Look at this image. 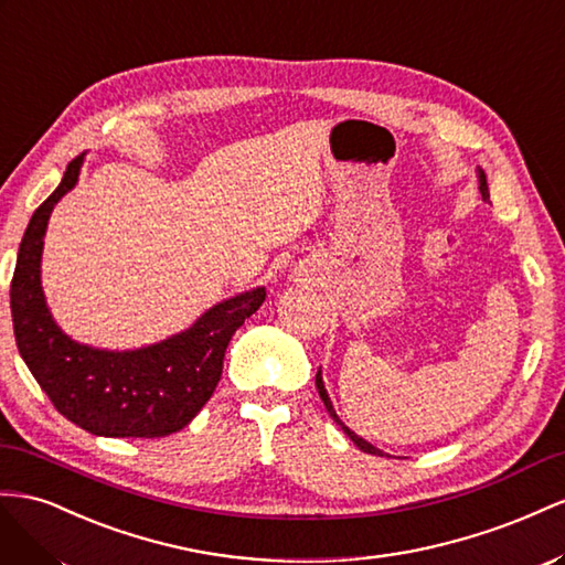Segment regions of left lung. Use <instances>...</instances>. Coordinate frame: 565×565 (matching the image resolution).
Returning <instances> with one entry per match:
<instances>
[{
  "label": "left lung",
  "instance_id": "1",
  "mask_svg": "<svg viewBox=\"0 0 565 565\" xmlns=\"http://www.w3.org/2000/svg\"><path fill=\"white\" fill-rule=\"evenodd\" d=\"M478 189H480V193H482V201H488L490 199V189H488V180H486V172H482L480 168H478ZM315 383H317V391H319V397H321V402H324V407H327V412H329V416L333 418V422L341 426V430L348 435V438L358 445L362 452H366V455H376V457H383V452L379 447H374L372 443H366L364 438H360L358 433L354 430H350L343 422H341V416L335 414V409H333V402H331V397H329V393H327V385H324V379H321V369L317 372V379H315Z\"/></svg>",
  "mask_w": 565,
  "mask_h": 565
}]
</instances>
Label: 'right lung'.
<instances>
[{
	"label": "right lung",
	"instance_id": "right-lung-1",
	"mask_svg": "<svg viewBox=\"0 0 565 565\" xmlns=\"http://www.w3.org/2000/svg\"><path fill=\"white\" fill-rule=\"evenodd\" d=\"M85 153L71 160L61 184L23 234L11 281L15 345L30 374L73 422L102 438H163L182 430L217 388L232 335L265 302V286L213 305L166 341L135 350L77 343L52 317L42 291L44 234L54 205L75 189Z\"/></svg>",
	"mask_w": 565,
	"mask_h": 565
}]
</instances>
